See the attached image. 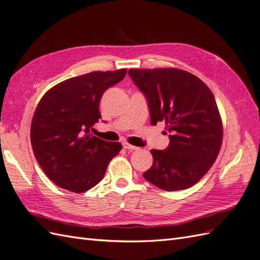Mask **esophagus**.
Masks as SVG:
<instances>
[{"instance_id":"1","label":"esophagus","mask_w":260,"mask_h":260,"mask_svg":"<svg viewBox=\"0 0 260 260\" xmlns=\"http://www.w3.org/2000/svg\"><path fill=\"white\" fill-rule=\"evenodd\" d=\"M122 146H123V148H125V149H131V151H133V149H137V148H138L137 146H133V145L127 143V142H124V143L122 144Z\"/></svg>"}]
</instances>
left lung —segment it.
I'll return each instance as SVG.
<instances>
[{"instance_id": "obj_1", "label": "left lung", "mask_w": 260, "mask_h": 260, "mask_svg": "<svg viewBox=\"0 0 260 260\" xmlns=\"http://www.w3.org/2000/svg\"><path fill=\"white\" fill-rule=\"evenodd\" d=\"M148 104L151 123L165 121L166 149H152L153 165L143 177L165 191L191 187L207 174L222 144V121L208 86L178 68L129 69Z\"/></svg>"}]
</instances>
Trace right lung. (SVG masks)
I'll list each match as a JSON object with an SVG mask.
<instances>
[{
  "mask_svg": "<svg viewBox=\"0 0 260 260\" xmlns=\"http://www.w3.org/2000/svg\"><path fill=\"white\" fill-rule=\"evenodd\" d=\"M125 74L127 69H118L70 78L39 102L31 122V145L44 174L57 186L75 193L90 190L120 152L119 142L93 137L91 131L102 118L99 107L104 92Z\"/></svg>",
  "mask_w": 260,
  "mask_h": 260,
  "instance_id": "1",
  "label": "right lung"
}]
</instances>
